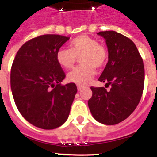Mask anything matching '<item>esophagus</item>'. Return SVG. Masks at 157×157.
<instances>
[{
    "label": "esophagus",
    "mask_w": 157,
    "mask_h": 157,
    "mask_svg": "<svg viewBox=\"0 0 157 157\" xmlns=\"http://www.w3.org/2000/svg\"><path fill=\"white\" fill-rule=\"evenodd\" d=\"M83 88H84L83 86H80V85H78V86H77V90H78L79 91L81 90H82Z\"/></svg>",
    "instance_id": "obj_1"
}]
</instances>
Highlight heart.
<instances>
[{"label": "heart", "mask_w": 157, "mask_h": 157, "mask_svg": "<svg viewBox=\"0 0 157 157\" xmlns=\"http://www.w3.org/2000/svg\"><path fill=\"white\" fill-rule=\"evenodd\" d=\"M80 57L81 65L74 68L67 75L70 82L84 86L93 78L96 67L102 68L108 59L106 46L87 35H81L69 43V49L60 48L56 53L57 63L63 68H72L77 58Z\"/></svg>", "instance_id": "obj_1"}]
</instances>
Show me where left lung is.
<instances>
[{
    "label": "left lung",
    "mask_w": 157,
    "mask_h": 157,
    "mask_svg": "<svg viewBox=\"0 0 157 157\" xmlns=\"http://www.w3.org/2000/svg\"><path fill=\"white\" fill-rule=\"evenodd\" d=\"M108 50V62L98 81L111 86L90 87L88 101L94 118L104 124L123 121L134 112L141 99L144 86V66L136 45L129 38L114 31L98 33Z\"/></svg>",
    "instance_id": "8db88e82"
}]
</instances>
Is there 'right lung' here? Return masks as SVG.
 I'll use <instances>...</instances> for the list:
<instances>
[{"instance_id": "right-lung-1", "label": "right lung", "mask_w": 157, "mask_h": 157, "mask_svg": "<svg viewBox=\"0 0 157 157\" xmlns=\"http://www.w3.org/2000/svg\"><path fill=\"white\" fill-rule=\"evenodd\" d=\"M69 38L53 34L33 38L21 46L11 67L16 107L29 123L40 129L61 126L77 92L76 84H61L66 76L56 60L57 51Z\"/></svg>"}]
</instances>
